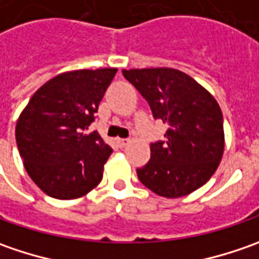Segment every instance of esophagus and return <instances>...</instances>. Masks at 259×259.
Segmentation results:
<instances>
[{
  "instance_id": "esophagus-1",
  "label": "esophagus",
  "mask_w": 259,
  "mask_h": 259,
  "mask_svg": "<svg viewBox=\"0 0 259 259\" xmlns=\"http://www.w3.org/2000/svg\"><path fill=\"white\" fill-rule=\"evenodd\" d=\"M116 143H118L119 147H125V145L130 143V140H128V138H118V140H116Z\"/></svg>"
}]
</instances>
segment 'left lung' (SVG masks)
<instances>
[{
  "label": "left lung",
  "instance_id": "8db88e82",
  "mask_svg": "<svg viewBox=\"0 0 259 259\" xmlns=\"http://www.w3.org/2000/svg\"><path fill=\"white\" fill-rule=\"evenodd\" d=\"M168 124L164 141L150 144V161L137 168L140 182L163 197H182L202 187L224 154V116L214 98L193 77L170 67L122 70Z\"/></svg>",
  "mask_w": 259,
  "mask_h": 259
}]
</instances>
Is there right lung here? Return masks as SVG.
Segmentation results:
<instances>
[{
	"instance_id": "1",
	"label": "right lung",
	"mask_w": 259,
	"mask_h": 259,
	"mask_svg": "<svg viewBox=\"0 0 259 259\" xmlns=\"http://www.w3.org/2000/svg\"><path fill=\"white\" fill-rule=\"evenodd\" d=\"M116 69L57 75L35 92L15 126L28 176L46 194L69 200L89 193L104 176L112 148L88 133Z\"/></svg>"
}]
</instances>
